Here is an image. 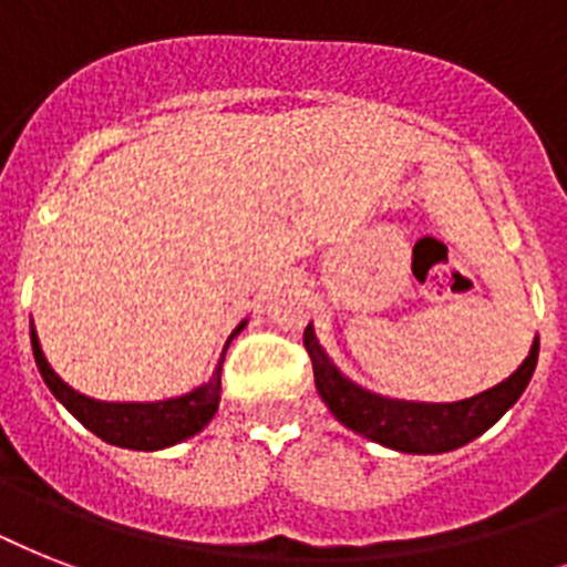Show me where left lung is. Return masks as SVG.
Returning <instances> with one entry per match:
<instances>
[{"mask_svg": "<svg viewBox=\"0 0 567 567\" xmlns=\"http://www.w3.org/2000/svg\"><path fill=\"white\" fill-rule=\"evenodd\" d=\"M302 344L311 359L315 385L338 421L364 439L379 441L400 453H447V450L462 447L476 435H483L524 394L538 362L536 338L524 364L509 379H503L501 385L458 400V403H405V400L371 394L341 377L336 364L320 350L311 327H306L302 332Z\"/></svg>", "mask_w": 567, "mask_h": 567, "instance_id": "1", "label": "left lung"}]
</instances>
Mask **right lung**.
Masks as SVG:
<instances>
[{
    "label": "right lung",
    "mask_w": 567,
    "mask_h": 567,
    "mask_svg": "<svg viewBox=\"0 0 567 567\" xmlns=\"http://www.w3.org/2000/svg\"><path fill=\"white\" fill-rule=\"evenodd\" d=\"M240 327L231 336H238ZM31 350H34L40 377L49 385V391L66 405V412L79 417L93 435H100L102 441L117 444V447L162 450L171 447V444H179V441L190 439V435L203 430L217 412V403H220L223 362L217 364V371L205 385L194 388L190 394L176 396V400H162V403H100V400L79 394V391H73L55 377V371L43 359L34 329H31Z\"/></svg>",
    "instance_id": "obj_1"
}]
</instances>
